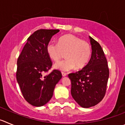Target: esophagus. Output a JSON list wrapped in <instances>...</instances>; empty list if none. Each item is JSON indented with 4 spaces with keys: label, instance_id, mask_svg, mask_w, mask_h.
I'll use <instances>...</instances> for the list:
<instances>
[{
    "label": "esophagus",
    "instance_id": "34e87169",
    "mask_svg": "<svg viewBox=\"0 0 125 125\" xmlns=\"http://www.w3.org/2000/svg\"><path fill=\"white\" fill-rule=\"evenodd\" d=\"M62 77H66L67 75V74L66 73H64V72H62Z\"/></svg>",
    "mask_w": 125,
    "mask_h": 125
}]
</instances>
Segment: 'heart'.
Instances as JSON below:
<instances>
[{"label": "heart", "instance_id": "b5f03b06", "mask_svg": "<svg viewBox=\"0 0 125 125\" xmlns=\"http://www.w3.org/2000/svg\"><path fill=\"white\" fill-rule=\"evenodd\" d=\"M47 52L54 61H58L66 53V59L58 62L54 66L55 69L63 72L69 71L75 67L77 69H82L87 64L91 55L90 45L72 34L61 37L58 44L49 43Z\"/></svg>", "mask_w": 125, "mask_h": 125}]
</instances>
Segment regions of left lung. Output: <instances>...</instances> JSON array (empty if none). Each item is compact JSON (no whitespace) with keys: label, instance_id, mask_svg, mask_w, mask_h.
I'll list each match as a JSON object with an SVG mask.
<instances>
[{"label":"left lung","instance_id":"obj_1","mask_svg":"<svg viewBox=\"0 0 125 125\" xmlns=\"http://www.w3.org/2000/svg\"><path fill=\"white\" fill-rule=\"evenodd\" d=\"M91 59L81 71L71 73V94L78 105L89 108L100 103L105 96L109 76L106 58L99 43L90 37Z\"/></svg>","mask_w":125,"mask_h":125}]
</instances>
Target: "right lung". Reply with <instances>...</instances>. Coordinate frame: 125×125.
I'll use <instances>...</instances> for the list:
<instances>
[{"label":"right lung","instance_id":"1","mask_svg":"<svg viewBox=\"0 0 125 125\" xmlns=\"http://www.w3.org/2000/svg\"><path fill=\"white\" fill-rule=\"evenodd\" d=\"M58 29H40L29 37L17 61L16 80L24 98L30 104L40 107L47 104L54 87L62 78L61 72L50 69L52 62L47 52L51 39Z\"/></svg>","mask_w":125,"mask_h":125}]
</instances>
